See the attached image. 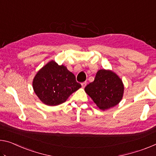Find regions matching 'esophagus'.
I'll list each match as a JSON object with an SVG mask.
<instances>
[{
	"label": "esophagus",
	"instance_id": "esophagus-1",
	"mask_svg": "<svg viewBox=\"0 0 156 156\" xmlns=\"http://www.w3.org/2000/svg\"><path fill=\"white\" fill-rule=\"evenodd\" d=\"M81 85H82V87L84 88V87H85L86 85H87V82H83V83H81Z\"/></svg>",
	"mask_w": 156,
	"mask_h": 156
}]
</instances>
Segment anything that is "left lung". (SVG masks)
<instances>
[{
    "mask_svg": "<svg viewBox=\"0 0 156 156\" xmlns=\"http://www.w3.org/2000/svg\"><path fill=\"white\" fill-rule=\"evenodd\" d=\"M96 106L102 110L115 107L122 101L124 86L119 76L109 69H100L94 80L85 87Z\"/></svg>",
    "mask_w": 156,
    "mask_h": 156,
    "instance_id": "left-lung-1",
    "label": "left lung"
}]
</instances>
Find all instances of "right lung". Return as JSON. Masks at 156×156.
I'll use <instances>...</instances> for the list:
<instances>
[{
	"label": "right lung",
	"mask_w": 156,
	"mask_h": 156,
	"mask_svg": "<svg viewBox=\"0 0 156 156\" xmlns=\"http://www.w3.org/2000/svg\"><path fill=\"white\" fill-rule=\"evenodd\" d=\"M33 87L41 102L55 106L65 103L81 85L76 82V76L66 66L51 60L37 71L33 78Z\"/></svg>",
	"instance_id": "add662e5"
}]
</instances>
